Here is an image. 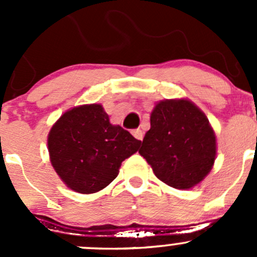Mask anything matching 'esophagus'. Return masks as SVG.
Masks as SVG:
<instances>
[{
    "instance_id": "obj_1",
    "label": "esophagus",
    "mask_w": 257,
    "mask_h": 257,
    "mask_svg": "<svg viewBox=\"0 0 257 257\" xmlns=\"http://www.w3.org/2000/svg\"><path fill=\"white\" fill-rule=\"evenodd\" d=\"M132 134H133L134 138L138 139V141H142V139H143V132H142L141 129H134V131L132 132Z\"/></svg>"
}]
</instances>
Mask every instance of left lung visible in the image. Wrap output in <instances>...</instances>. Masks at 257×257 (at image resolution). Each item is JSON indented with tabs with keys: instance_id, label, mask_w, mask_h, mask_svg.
I'll use <instances>...</instances> for the list:
<instances>
[{
	"instance_id": "8db88e82",
	"label": "left lung",
	"mask_w": 257,
	"mask_h": 257,
	"mask_svg": "<svg viewBox=\"0 0 257 257\" xmlns=\"http://www.w3.org/2000/svg\"><path fill=\"white\" fill-rule=\"evenodd\" d=\"M216 136L205 113L186 98L155 103L139 154L155 177L179 190L205 179L216 159Z\"/></svg>"
}]
</instances>
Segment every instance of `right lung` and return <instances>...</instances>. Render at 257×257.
I'll use <instances>...</instances> for the list:
<instances>
[{
	"label": "right lung",
	"mask_w": 257,
	"mask_h": 257,
	"mask_svg": "<svg viewBox=\"0 0 257 257\" xmlns=\"http://www.w3.org/2000/svg\"><path fill=\"white\" fill-rule=\"evenodd\" d=\"M141 141L113 125L102 104H83L59 116L48 133L49 160L59 179L79 194L98 193L118 177Z\"/></svg>",
	"instance_id": "right-lung-1"
}]
</instances>
